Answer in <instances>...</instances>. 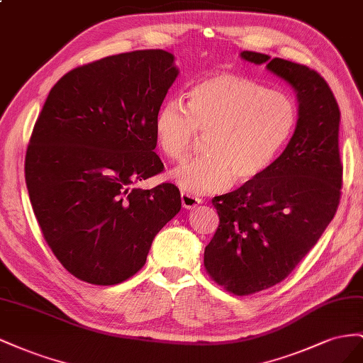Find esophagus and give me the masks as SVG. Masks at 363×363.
I'll list each match as a JSON object with an SVG mask.
<instances>
[{
	"label": "esophagus",
	"instance_id": "34e87169",
	"mask_svg": "<svg viewBox=\"0 0 363 363\" xmlns=\"http://www.w3.org/2000/svg\"><path fill=\"white\" fill-rule=\"evenodd\" d=\"M181 202H182L184 208L191 210V208H196V206H198V205H201V203H202V199L196 198V196H193V194H190V193L182 191V193H181Z\"/></svg>",
	"mask_w": 363,
	"mask_h": 363
}]
</instances>
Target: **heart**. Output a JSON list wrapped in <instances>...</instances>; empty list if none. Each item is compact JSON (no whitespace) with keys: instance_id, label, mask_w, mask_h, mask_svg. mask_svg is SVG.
Instances as JSON below:
<instances>
[{"instance_id":"obj_1","label":"heart","mask_w":363,"mask_h":363,"mask_svg":"<svg viewBox=\"0 0 363 363\" xmlns=\"http://www.w3.org/2000/svg\"><path fill=\"white\" fill-rule=\"evenodd\" d=\"M298 124L291 94L233 72L203 77L189 89L187 108L167 99L153 120V135L162 155L184 161L201 135L205 157L185 162L170 178L190 194L216 193L252 182L267 172Z\"/></svg>"}]
</instances>
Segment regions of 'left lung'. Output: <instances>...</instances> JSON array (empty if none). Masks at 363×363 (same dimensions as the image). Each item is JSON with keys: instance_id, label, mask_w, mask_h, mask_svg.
Masks as SVG:
<instances>
[{"instance_id": "8db88e82", "label": "left lung", "mask_w": 363, "mask_h": 363, "mask_svg": "<svg viewBox=\"0 0 363 363\" xmlns=\"http://www.w3.org/2000/svg\"><path fill=\"white\" fill-rule=\"evenodd\" d=\"M240 56L266 64L298 97V124L284 152L260 178L211 201L219 226L205 246V271L228 292L245 296L283 281L316 245L337 210L344 167L340 112L324 77L255 51Z\"/></svg>"}]
</instances>
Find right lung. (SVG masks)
<instances>
[{"label": "right lung", "mask_w": 363, "mask_h": 363, "mask_svg": "<svg viewBox=\"0 0 363 363\" xmlns=\"http://www.w3.org/2000/svg\"><path fill=\"white\" fill-rule=\"evenodd\" d=\"M173 55L137 50L80 65L51 88L30 137L26 184L60 264L112 286L146 263L152 240L181 210L176 185L137 181L164 170L153 120L178 77Z\"/></svg>", "instance_id": "right-lung-1"}]
</instances>
